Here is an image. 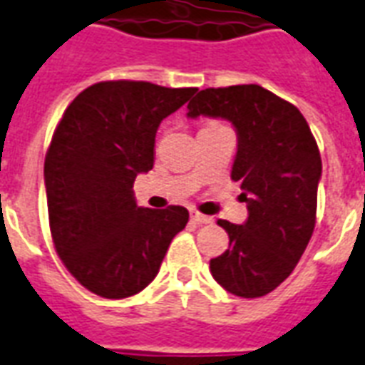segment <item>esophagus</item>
Masks as SVG:
<instances>
[{"mask_svg":"<svg viewBox=\"0 0 365 365\" xmlns=\"http://www.w3.org/2000/svg\"><path fill=\"white\" fill-rule=\"evenodd\" d=\"M191 220H193V222H197V224H210L212 222V218L210 217H207V215H201V212H191Z\"/></svg>","mask_w":365,"mask_h":365,"instance_id":"1","label":"esophagus"}]
</instances>
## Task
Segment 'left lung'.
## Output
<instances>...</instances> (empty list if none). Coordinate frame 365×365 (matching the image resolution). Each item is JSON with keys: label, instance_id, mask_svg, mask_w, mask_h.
I'll use <instances>...</instances> for the list:
<instances>
[{"label": "left lung", "instance_id": "8db88e82", "mask_svg": "<svg viewBox=\"0 0 365 365\" xmlns=\"http://www.w3.org/2000/svg\"><path fill=\"white\" fill-rule=\"evenodd\" d=\"M187 108L190 118H226L237 131L232 180L250 217L242 226L218 220L230 244L210 259V272L234 296L261 298L290 277L315 228V137L298 108L259 85L205 88Z\"/></svg>", "mask_w": 365, "mask_h": 365}]
</instances>
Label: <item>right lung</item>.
<instances>
[{
	"instance_id": "1",
	"label": "right lung",
	"mask_w": 365,
	"mask_h": 365,
	"mask_svg": "<svg viewBox=\"0 0 365 365\" xmlns=\"http://www.w3.org/2000/svg\"><path fill=\"white\" fill-rule=\"evenodd\" d=\"M197 88L147 81H102L75 96L53 131L44 160L53 247L86 290L129 298L158 274L170 242L190 212L137 207V174L155 164L160 121Z\"/></svg>"
}]
</instances>
